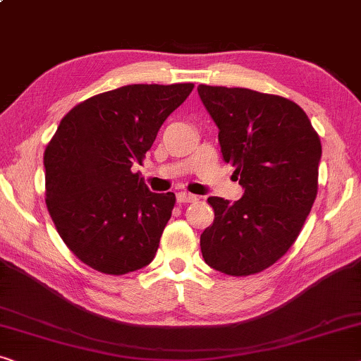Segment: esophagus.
Here are the masks:
<instances>
[{"label": "esophagus", "mask_w": 361, "mask_h": 361, "mask_svg": "<svg viewBox=\"0 0 361 361\" xmlns=\"http://www.w3.org/2000/svg\"><path fill=\"white\" fill-rule=\"evenodd\" d=\"M197 197L195 195H191V192H186V191H180L176 192V201L178 202H195Z\"/></svg>", "instance_id": "34e87169"}]
</instances>
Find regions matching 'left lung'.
Returning a JSON list of instances; mask_svg holds the SVG:
<instances>
[{
    "label": "left lung",
    "mask_w": 361,
    "mask_h": 361,
    "mask_svg": "<svg viewBox=\"0 0 361 361\" xmlns=\"http://www.w3.org/2000/svg\"><path fill=\"white\" fill-rule=\"evenodd\" d=\"M197 94L243 188L235 202L207 197L214 222L201 233L202 258L231 276L260 273L289 250L311 212L321 139L306 113L283 96L207 85Z\"/></svg>",
    "instance_id": "8db88e82"
}]
</instances>
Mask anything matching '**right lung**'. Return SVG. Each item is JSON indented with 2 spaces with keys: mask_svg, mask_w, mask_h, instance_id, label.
<instances>
[{
  "mask_svg": "<svg viewBox=\"0 0 361 361\" xmlns=\"http://www.w3.org/2000/svg\"><path fill=\"white\" fill-rule=\"evenodd\" d=\"M192 88L121 86L60 121L44 154L45 204L65 245L88 267L126 275L154 260L175 195L152 192L132 166Z\"/></svg>",
  "mask_w": 361,
  "mask_h": 361,
  "instance_id": "right-lung-1",
  "label": "right lung"
}]
</instances>
